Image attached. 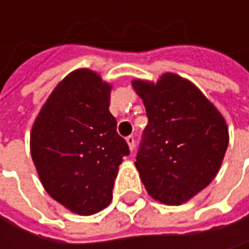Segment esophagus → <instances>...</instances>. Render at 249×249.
<instances>
[{
  "instance_id": "obj_1",
  "label": "esophagus",
  "mask_w": 249,
  "mask_h": 249,
  "mask_svg": "<svg viewBox=\"0 0 249 249\" xmlns=\"http://www.w3.org/2000/svg\"><path fill=\"white\" fill-rule=\"evenodd\" d=\"M126 144H128L129 150L134 151V148H135V138H134L132 135H128V137H126Z\"/></svg>"
}]
</instances>
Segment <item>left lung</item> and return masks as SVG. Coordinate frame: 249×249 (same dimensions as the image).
I'll return each instance as SVG.
<instances>
[{
	"instance_id": "8db88e82",
	"label": "left lung",
	"mask_w": 249,
	"mask_h": 249,
	"mask_svg": "<svg viewBox=\"0 0 249 249\" xmlns=\"http://www.w3.org/2000/svg\"><path fill=\"white\" fill-rule=\"evenodd\" d=\"M148 124L135 167L148 195L164 205H181L219 172L229 134L221 112L189 80L164 73L157 83L132 80Z\"/></svg>"
}]
</instances>
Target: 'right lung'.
Masks as SVG:
<instances>
[{"label": "right lung", "instance_id": "add662e5", "mask_svg": "<svg viewBox=\"0 0 249 249\" xmlns=\"http://www.w3.org/2000/svg\"><path fill=\"white\" fill-rule=\"evenodd\" d=\"M109 99V83L79 69L54 88L31 128L30 150L43 187L77 215L111 203L118 167L129 154Z\"/></svg>", "mask_w": 249, "mask_h": 249}]
</instances>
